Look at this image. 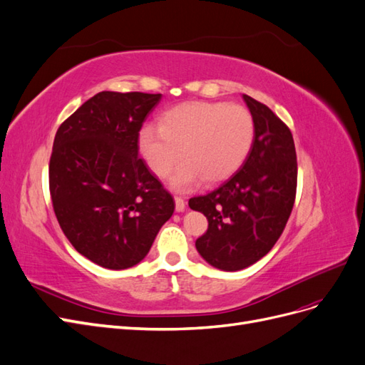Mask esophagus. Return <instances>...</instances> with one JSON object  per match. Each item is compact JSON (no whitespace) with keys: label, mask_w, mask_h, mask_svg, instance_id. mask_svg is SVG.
I'll use <instances>...</instances> for the list:
<instances>
[{"label":"esophagus","mask_w":365,"mask_h":365,"mask_svg":"<svg viewBox=\"0 0 365 365\" xmlns=\"http://www.w3.org/2000/svg\"><path fill=\"white\" fill-rule=\"evenodd\" d=\"M175 210L176 212H184L185 210V201L181 196H175Z\"/></svg>","instance_id":"34e87169"}]
</instances>
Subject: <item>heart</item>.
<instances>
[{
    "mask_svg": "<svg viewBox=\"0 0 365 365\" xmlns=\"http://www.w3.org/2000/svg\"><path fill=\"white\" fill-rule=\"evenodd\" d=\"M254 120L242 105L187 102L165 111L160 128L145 126L138 150L158 178L168 176L181 157L185 160L170 178L175 190L215 184L233 175L254 143Z\"/></svg>",
    "mask_w": 365,
    "mask_h": 365,
    "instance_id": "heart-1",
    "label": "heart"
}]
</instances>
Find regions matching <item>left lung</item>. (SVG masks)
<instances>
[{"label":"left lung","mask_w":365,"mask_h":365,"mask_svg":"<svg viewBox=\"0 0 365 365\" xmlns=\"http://www.w3.org/2000/svg\"><path fill=\"white\" fill-rule=\"evenodd\" d=\"M254 120V143L239 170L217 189L192 197L207 233L196 250L222 271L248 268L271 251L291 216L297 190V153L289 128L271 109L244 94Z\"/></svg>","instance_id":"obj_1"}]
</instances>
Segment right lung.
<instances>
[{"label":"right lung","mask_w":365,"mask_h":365,"mask_svg":"<svg viewBox=\"0 0 365 365\" xmlns=\"http://www.w3.org/2000/svg\"><path fill=\"white\" fill-rule=\"evenodd\" d=\"M160 101L161 94L102 91L54 137V215L76 251L98 267L140 263L173 215L172 195L138 157V132Z\"/></svg>","instance_id":"obj_1"}]
</instances>
